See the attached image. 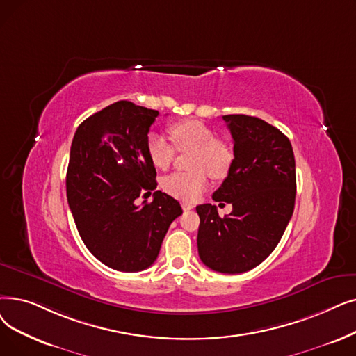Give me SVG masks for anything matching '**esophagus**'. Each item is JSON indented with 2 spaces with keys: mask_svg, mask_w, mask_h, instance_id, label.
<instances>
[{
  "mask_svg": "<svg viewBox=\"0 0 356 356\" xmlns=\"http://www.w3.org/2000/svg\"><path fill=\"white\" fill-rule=\"evenodd\" d=\"M181 208H183V211H191V209H193V205L189 202H181Z\"/></svg>",
  "mask_w": 356,
  "mask_h": 356,
  "instance_id": "1",
  "label": "esophagus"
}]
</instances>
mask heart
Instances as JSON below:
<instances>
[{
    "label": "heart",
    "mask_w": 356,
    "mask_h": 356,
    "mask_svg": "<svg viewBox=\"0 0 356 356\" xmlns=\"http://www.w3.org/2000/svg\"><path fill=\"white\" fill-rule=\"evenodd\" d=\"M168 134L177 149H192L191 172H177L163 179L161 186L168 195L181 200H195L207 189L208 175L215 180L227 177L234 161V149L227 141L216 138V132L207 123L195 119L179 120L168 127ZM145 147L156 168L165 170L172 164L176 149L160 134L151 132Z\"/></svg>",
    "instance_id": "obj_1"
}]
</instances>
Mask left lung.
Instances as JSON below:
<instances>
[{
    "label": "left lung",
    "mask_w": 356,
    "mask_h": 356,
    "mask_svg": "<svg viewBox=\"0 0 356 356\" xmlns=\"http://www.w3.org/2000/svg\"><path fill=\"white\" fill-rule=\"evenodd\" d=\"M222 119L234 161L212 199L233 211L221 218L215 205L196 207L197 253L209 269L234 275L260 265L284 236L296 204V159L288 138L268 122L247 115Z\"/></svg>",
    "instance_id": "obj_1"
}]
</instances>
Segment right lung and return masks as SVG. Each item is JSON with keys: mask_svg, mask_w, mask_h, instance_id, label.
I'll return each instance as SVG.
<instances>
[{"mask_svg": "<svg viewBox=\"0 0 356 356\" xmlns=\"http://www.w3.org/2000/svg\"><path fill=\"white\" fill-rule=\"evenodd\" d=\"M157 111L120 100L76 128L67 172V197L80 237L102 264L140 272L156 261L180 204L161 191L152 202L135 199L157 188L147 156L149 127Z\"/></svg>", "mask_w": 356, "mask_h": 356, "instance_id": "add662e5", "label": "right lung"}]
</instances>
